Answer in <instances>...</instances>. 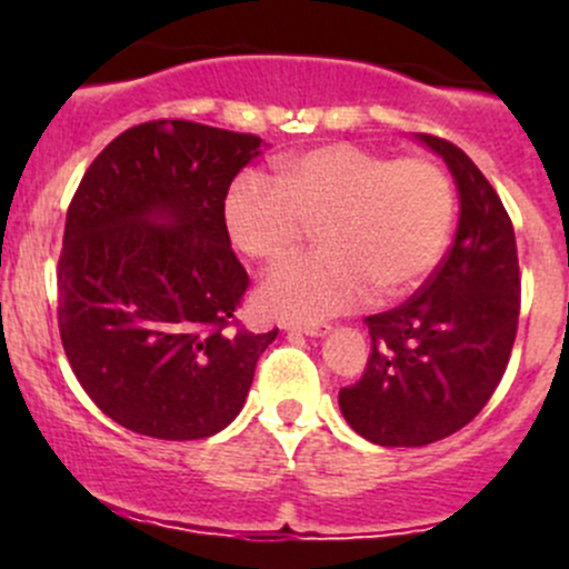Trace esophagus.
<instances>
[{
	"label": "esophagus",
	"mask_w": 569,
	"mask_h": 569,
	"mask_svg": "<svg viewBox=\"0 0 569 569\" xmlns=\"http://www.w3.org/2000/svg\"><path fill=\"white\" fill-rule=\"evenodd\" d=\"M280 329L283 331H293V335H305V337H323L326 331L331 329L329 323H293V321H280Z\"/></svg>",
	"instance_id": "obj_1"
}]
</instances>
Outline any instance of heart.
Wrapping results in <instances>:
<instances>
[{
    "mask_svg": "<svg viewBox=\"0 0 569 569\" xmlns=\"http://www.w3.org/2000/svg\"><path fill=\"white\" fill-rule=\"evenodd\" d=\"M278 181L243 171L224 194L232 243L251 259H286L307 224L321 251L262 280L257 302L283 321H321L377 297H407L430 278L455 224V187L430 158H388L335 141L276 162Z\"/></svg>",
    "mask_w": 569,
    "mask_h": 569,
    "instance_id": "obj_1",
    "label": "heart"
}]
</instances>
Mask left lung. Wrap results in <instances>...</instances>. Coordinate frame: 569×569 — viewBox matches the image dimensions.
<instances>
[{
    "mask_svg": "<svg viewBox=\"0 0 569 569\" xmlns=\"http://www.w3.org/2000/svg\"><path fill=\"white\" fill-rule=\"evenodd\" d=\"M420 141L455 176L460 224L420 291L367 318V369L339 390L350 428L380 447H426L466 428L506 375L519 326V257L502 200L460 147Z\"/></svg>",
    "mask_w": 569,
    "mask_h": 569,
    "instance_id": "1",
    "label": "left lung"
}]
</instances>
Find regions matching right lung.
<instances>
[{
    "instance_id": "obj_1",
    "label": "right lung",
    "mask_w": 569,
    "mask_h": 569,
    "mask_svg": "<svg viewBox=\"0 0 569 569\" xmlns=\"http://www.w3.org/2000/svg\"><path fill=\"white\" fill-rule=\"evenodd\" d=\"M259 143L189 120L141 122L90 162L69 202L58 331L84 393L133 433H219L278 337L234 318L248 272L221 211Z\"/></svg>"
}]
</instances>
